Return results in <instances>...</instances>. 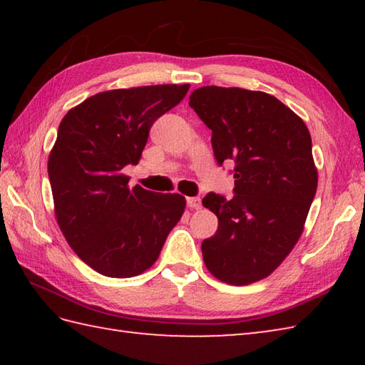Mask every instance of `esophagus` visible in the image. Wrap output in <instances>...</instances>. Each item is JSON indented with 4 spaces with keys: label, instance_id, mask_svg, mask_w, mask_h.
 Wrapping results in <instances>:
<instances>
[{
    "label": "esophagus",
    "instance_id": "1",
    "mask_svg": "<svg viewBox=\"0 0 365 365\" xmlns=\"http://www.w3.org/2000/svg\"><path fill=\"white\" fill-rule=\"evenodd\" d=\"M187 205L191 208V210H197L200 208V197H187Z\"/></svg>",
    "mask_w": 365,
    "mask_h": 365
}]
</instances>
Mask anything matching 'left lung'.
Returning <instances> with one entry per match:
<instances>
[{
  "instance_id": "left-lung-1",
  "label": "left lung",
  "mask_w": 365,
  "mask_h": 365,
  "mask_svg": "<svg viewBox=\"0 0 365 365\" xmlns=\"http://www.w3.org/2000/svg\"><path fill=\"white\" fill-rule=\"evenodd\" d=\"M212 130L218 165L234 161V197L208 192L218 230L202 242L220 281L246 285L281 265L297 245L317 191L311 133L281 100L260 91L204 86L190 96Z\"/></svg>"
}]
</instances>
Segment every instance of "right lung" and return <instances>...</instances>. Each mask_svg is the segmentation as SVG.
<instances>
[{
  "label": "right lung",
  "instance_id": "add662e5",
  "mask_svg": "<svg viewBox=\"0 0 365 365\" xmlns=\"http://www.w3.org/2000/svg\"><path fill=\"white\" fill-rule=\"evenodd\" d=\"M190 84H158L92 96L61 120L48 158L54 212L76 255L108 277L141 274L158 259L185 197L147 191L122 169L141 158L153 122Z\"/></svg>",
  "mask_w": 365,
  "mask_h": 365
}]
</instances>
